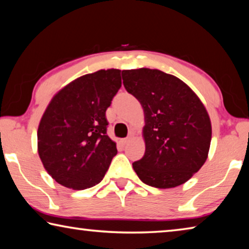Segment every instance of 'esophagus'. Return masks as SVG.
I'll use <instances>...</instances> for the list:
<instances>
[{
	"label": "esophagus",
	"instance_id": "esophagus-1",
	"mask_svg": "<svg viewBox=\"0 0 249 249\" xmlns=\"http://www.w3.org/2000/svg\"><path fill=\"white\" fill-rule=\"evenodd\" d=\"M132 138H133L132 136H128V137H126V138H123V140H121L122 145H126L129 141H132Z\"/></svg>",
	"mask_w": 249,
	"mask_h": 249
}]
</instances>
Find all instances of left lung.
<instances>
[{"label":"left lung","mask_w":249,"mask_h":249,"mask_svg":"<svg viewBox=\"0 0 249 249\" xmlns=\"http://www.w3.org/2000/svg\"><path fill=\"white\" fill-rule=\"evenodd\" d=\"M122 77L144 109L145 155L133 162L138 178L158 189L187 182L208 159L212 126L204 104L182 80L158 69L123 70Z\"/></svg>","instance_id":"left-lung-1"}]
</instances>
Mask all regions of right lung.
I'll return each instance as SVG.
<instances>
[{
  "label": "right lung",
  "instance_id": "add662e5",
  "mask_svg": "<svg viewBox=\"0 0 249 249\" xmlns=\"http://www.w3.org/2000/svg\"><path fill=\"white\" fill-rule=\"evenodd\" d=\"M121 86V70L102 69L74 79L50 100L37 130V150L59 184L83 190L104 178L117 154L105 112Z\"/></svg>",
  "mask_w": 249,
  "mask_h": 249
}]
</instances>
